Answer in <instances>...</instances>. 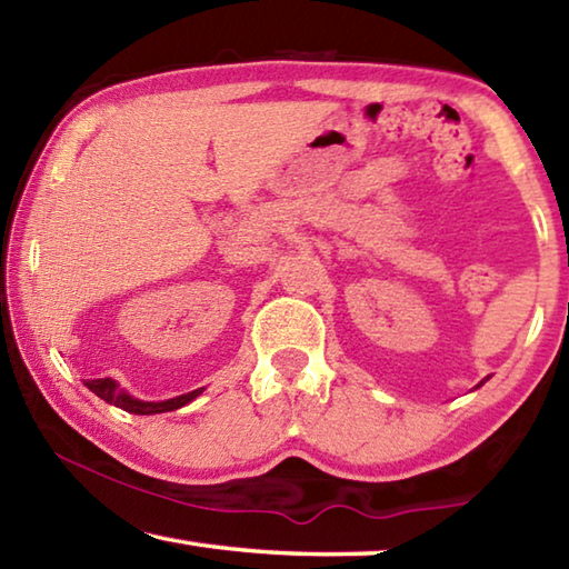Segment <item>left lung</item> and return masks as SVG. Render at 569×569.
<instances>
[{"label": "left lung", "mask_w": 569, "mask_h": 569, "mask_svg": "<svg viewBox=\"0 0 569 569\" xmlns=\"http://www.w3.org/2000/svg\"><path fill=\"white\" fill-rule=\"evenodd\" d=\"M481 383H485V381H481ZM481 383H479V387H481Z\"/></svg>", "instance_id": "1"}]
</instances>
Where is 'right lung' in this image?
Listing matches in <instances>:
<instances>
[{"label": "right lung", "mask_w": 569, "mask_h": 569, "mask_svg": "<svg viewBox=\"0 0 569 569\" xmlns=\"http://www.w3.org/2000/svg\"><path fill=\"white\" fill-rule=\"evenodd\" d=\"M84 387H88L92 393H98L102 401L112 403V407H118L122 411H130V413H140V417H148V413H162V411H176L180 407H186L192 399H198L203 389H196V391H188V393H180L176 399H166V401H142V399H134L130 397L128 391L120 389V383L114 379H92V381H84Z\"/></svg>", "instance_id": "add662e5"}]
</instances>
